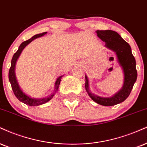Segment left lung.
<instances>
[{
  "mask_svg": "<svg viewBox=\"0 0 147 147\" xmlns=\"http://www.w3.org/2000/svg\"><path fill=\"white\" fill-rule=\"evenodd\" d=\"M97 36L105 42V47L116 53L118 63L121 66L124 75L123 87L112 96L103 97L94 94L89 88V80L86 77V90L94 101L103 106H113L123 102L129 95L137 79L136 62L131 53V47L116 31L112 30L96 31Z\"/></svg>",
  "mask_w": 147,
  "mask_h": 147,
  "instance_id": "8db88e82",
  "label": "left lung"
}]
</instances>
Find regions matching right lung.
I'll return each instance as SVG.
<instances>
[{"label":"right lung","mask_w":147,"mask_h":147,"mask_svg":"<svg viewBox=\"0 0 147 147\" xmlns=\"http://www.w3.org/2000/svg\"><path fill=\"white\" fill-rule=\"evenodd\" d=\"M47 32H45L40 33V34L35 35L34 36H33L32 38L29 40H26L25 42H23L22 44L20 45L18 49L16 51L15 54L13 55V57H12L11 62V67H10L9 71V80L10 84H11V88L13 90V92L15 94V96H16V98L18 99L20 101L22 102L23 103L26 104V105H29V106H38V105H41L42 104H45L48 101H49L51 98L53 97L55 94L57 92V91L58 90V88H59V86L60 84V81L62 78L63 75L60 76L57 79V80L55 83V89L54 91L49 96L43 97V98H32V97L28 96L24 92V91L21 89V88L19 86L18 82L16 76V72H15V68H16V64L17 60L20 57L21 53L23 51V49L25 48L26 46L29 45V43H31L33 40H35V39L40 38V37L44 36L45 34H47Z\"/></svg>","instance_id":"obj_1"}]
</instances>
